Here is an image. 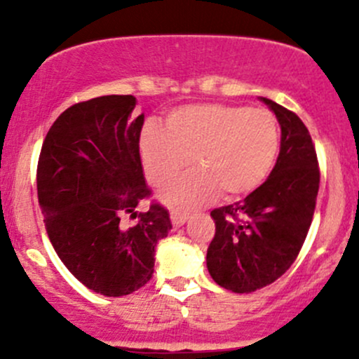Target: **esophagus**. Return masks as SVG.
<instances>
[{
	"instance_id": "34e87169",
	"label": "esophagus",
	"mask_w": 359,
	"mask_h": 359,
	"mask_svg": "<svg viewBox=\"0 0 359 359\" xmlns=\"http://www.w3.org/2000/svg\"><path fill=\"white\" fill-rule=\"evenodd\" d=\"M172 224H174V228H180V226L184 224L185 221L189 219V216L185 212H177V211H174L172 212Z\"/></svg>"
}]
</instances>
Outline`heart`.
<instances>
[{
    "mask_svg": "<svg viewBox=\"0 0 359 359\" xmlns=\"http://www.w3.org/2000/svg\"><path fill=\"white\" fill-rule=\"evenodd\" d=\"M277 119L269 109L233 104H189L168 114L167 128L148 123L140 155L151 184L163 185L192 163L199 170L162 191L174 209H194L246 196L262 185L278 155Z\"/></svg>",
    "mask_w": 359,
    "mask_h": 359,
    "instance_id": "obj_1",
    "label": "heart"
}]
</instances>
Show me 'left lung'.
Returning a JSON list of instances; mask_svg holds the SVG:
<instances>
[{
    "label": "left lung",
    "mask_w": 359,
    "mask_h": 359,
    "mask_svg": "<svg viewBox=\"0 0 359 359\" xmlns=\"http://www.w3.org/2000/svg\"><path fill=\"white\" fill-rule=\"evenodd\" d=\"M282 128L280 154L269 179L245 201L211 211L216 233L208 270L217 285L250 294L290 269L311 228L319 192L316 147L294 111L263 97Z\"/></svg>",
    "instance_id": "left-lung-1"
}]
</instances>
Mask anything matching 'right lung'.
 Listing matches in <instances>:
<instances>
[{"instance_id": "obj_1", "label": "right lung", "mask_w": 359, "mask_h": 359, "mask_svg": "<svg viewBox=\"0 0 359 359\" xmlns=\"http://www.w3.org/2000/svg\"><path fill=\"white\" fill-rule=\"evenodd\" d=\"M133 96L77 102L53 121L36 165L45 229L67 270L90 290L121 297L154 275L155 246L172 229L168 211L151 203L140 160L145 114ZM125 213L139 217L125 226Z\"/></svg>"}]
</instances>
